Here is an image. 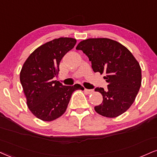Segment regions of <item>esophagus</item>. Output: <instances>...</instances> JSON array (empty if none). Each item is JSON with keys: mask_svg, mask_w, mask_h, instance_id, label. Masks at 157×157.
Returning a JSON list of instances; mask_svg holds the SVG:
<instances>
[{"mask_svg": "<svg viewBox=\"0 0 157 157\" xmlns=\"http://www.w3.org/2000/svg\"><path fill=\"white\" fill-rule=\"evenodd\" d=\"M85 92H86L87 94H92L94 92L93 90H90V89H86V88H85Z\"/></svg>", "mask_w": 157, "mask_h": 157, "instance_id": "34e87169", "label": "esophagus"}]
</instances>
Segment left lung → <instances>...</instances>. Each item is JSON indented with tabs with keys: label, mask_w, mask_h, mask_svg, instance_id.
<instances>
[{
	"label": "left lung",
	"mask_w": 157,
	"mask_h": 157,
	"mask_svg": "<svg viewBox=\"0 0 157 157\" xmlns=\"http://www.w3.org/2000/svg\"><path fill=\"white\" fill-rule=\"evenodd\" d=\"M76 50H82L91 61L94 72L105 73L107 89L97 88L103 97L94 109L101 116L116 118L131 107L141 86V68L126 47L107 38H93L81 41Z\"/></svg>",
	"instance_id": "obj_1"
}]
</instances>
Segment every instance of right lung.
<instances>
[{"instance_id":"1","label":"right lung","mask_w":157,"mask_h":157,"mask_svg":"<svg viewBox=\"0 0 157 157\" xmlns=\"http://www.w3.org/2000/svg\"><path fill=\"white\" fill-rule=\"evenodd\" d=\"M77 40L60 37L36 49L22 66L20 80L30 111L44 121H52L67 110L71 94L84 90L79 84L63 86L54 80L59 73L62 58L75 48Z\"/></svg>"}]
</instances>
